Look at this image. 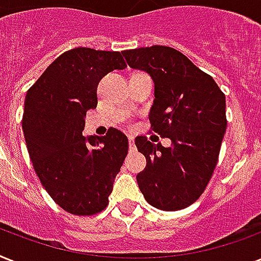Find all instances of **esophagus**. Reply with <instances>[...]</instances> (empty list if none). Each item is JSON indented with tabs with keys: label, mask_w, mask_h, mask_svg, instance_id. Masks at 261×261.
I'll return each mask as SVG.
<instances>
[{
	"label": "esophagus",
	"mask_w": 261,
	"mask_h": 261,
	"mask_svg": "<svg viewBox=\"0 0 261 261\" xmlns=\"http://www.w3.org/2000/svg\"><path fill=\"white\" fill-rule=\"evenodd\" d=\"M128 146H130L131 151L135 150V143H134V138H133V137H128Z\"/></svg>",
	"instance_id": "34e87169"
}]
</instances>
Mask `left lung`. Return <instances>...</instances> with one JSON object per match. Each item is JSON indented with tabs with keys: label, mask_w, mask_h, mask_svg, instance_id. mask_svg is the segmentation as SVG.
<instances>
[{
	"label": "left lung",
	"mask_w": 261,
	"mask_h": 261,
	"mask_svg": "<svg viewBox=\"0 0 261 261\" xmlns=\"http://www.w3.org/2000/svg\"><path fill=\"white\" fill-rule=\"evenodd\" d=\"M122 54L128 66L151 75L155 98L150 128L172 141L171 147H164L146 137L135 139L146 157V168L137 176L139 190L155 208H186L200 198L218 163L227 124L225 94L211 75L172 47Z\"/></svg>",
	"instance_id": "8db88e82"
}]
</instances>
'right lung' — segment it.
<instances>
[{
  "label": "right lung",
  "mask_w": 261,
  "mask_h": 261,
  "mask_svg": "<svg viewBox=\"0 0 261 261\" xmlns=\"http://www.w3.org/2000/svg\"><path fill=\"white\" fill-rule=\"evenodd\" d=\"M127 65L119 51L77 47L59 55L28 89L22 131L39 180L53 200L74 215L108 206L128 139L111 127L104 137L83 135L88 110L97 106V85Z\"/></svg>",
  "instance_id": "obj_1"
}]
</instances>
